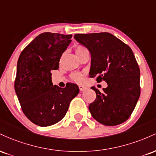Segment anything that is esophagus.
<instances>
[{"instance_id": "obj_1", "label": "esophagus", "mask_w": 156, "mask_h": 156, "mask_svg": "<svg viewBox=\"0 0 156 156\" xmlns=\"http://www.w3.org/2000/svg\"><path fill=\"white\" fill-rule=\"evenodd\" d=\"M78 87H79V89H80V92H83V91H84L86 89V87H83V86H79Z\"/></svg>"}]
</instances>
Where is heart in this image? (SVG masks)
<instances>
[{
    "mask_svg": "<svg viewBox=\"0 0 156 156\" xmlns=\"http://www.w3.org/2000/svg\"><path fill=\"white\" fill-rule=\"evenodd\" d=\"M86 52H88V50L85 46L82 45V44H78V45L76 46V53L78 55V57L83 54V53H86ZM70 78L73 81L80 83L84 80V75L80 73H73L70 75Z\"/></svg>",
    "mask_w": 156,
    "mask_h": 156,
    "instance_id": "heart-1",
    "label": "heart"
}]
</instances>
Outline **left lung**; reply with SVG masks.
Segmentation results:
<instances>
[{
  "instance_id": "obj_1",
  "label": "left lung",
  "mask_w": 156,
  "mask_h": 156,
  "mask_svg": "<svg viewBox=\"0 0 156 156\" xmlns=\"http://www.w3.org/2000/svg\"><path fill=\"white\" fill-rule=\"evenodd\" d=\"M75 39L88 48L92 61L89 76L97 82L105 80L107 88L100 92L95 87L96 99L89 105L94 119L114 126L130 117L140 96V69L130 48L107 32L76 34Z\"/></svg>"
}]
</instances>
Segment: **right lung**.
<instances>
[{
  "label": "right lung",
  "instance_id": "add662e5",
  "mask_svg": "<svg viewBox=\"0 0 156 156\" xmlns=\"http://www.w3.org/2000/svg\"><path fill=\"white\" fill-rule=\"evenodd\" d=\"M71 38V34H41L23 49L17 61L15 92L23 112L39 126H50L63 119L79 92L76 84L67 83L60 88L53 86L51 80V72L58 69Z\"/></svg>",
  "mask_w": 156,
  "mask_h": 156
}]
</instances>
